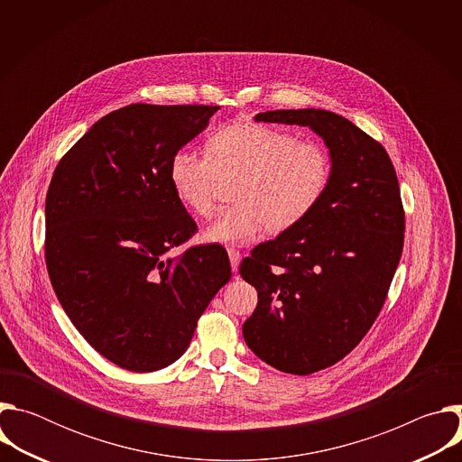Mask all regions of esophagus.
<instances>
[{"label": "esophagus", "instance_id": "1", "mask_svg": "<svg viewBox=\"0 0 462 462\" xmlns=\"http://www.w3.org/2000/svg\"><path fill=\"white\" fill-rule=\"evenodd\" d=\"M228 257H230L232 271H234V273H237V269H239V261H241V254H239V250H236V248H228Z\"/></svg>", "mask_w": 462, "mask_h": 462}]
</instances>
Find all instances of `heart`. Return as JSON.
Returning a JSON list of instances; mask_svg holds the SVG:
<instances>
[{
  "mask_svg": "<svg viewBox=\"0 0 462 462\" xmlns=\"http://www.w3.org/2000/svg\"><path fill=\"white\" fill-rule=\"evenodd\" d=\"M239 177L232 201L205 230L203 239L243 245L263 228L283 234L305 221L333 180V161L314 141H298L291 131L234 122L208 141V153L179 150L170 162L177 199L195 216L210 217L221 179Z\"/></svg>",
  "mask_w": 462,
  "mask_h": 462,
  "instance_id": "b5f03b06",
  "label": "heart"
}]
</instances>
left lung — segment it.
<instances>
[{
  "mask_svg": "<svg viewBox=\"0 0 462 462\" xmlns=\"http://www.w3.org/2000/svg\"><path fill=\"white\" fill-rule=\"evenodd\" d=\"M255 120L309 125L333 161L316 210L257 245L239 267L257 291L243 323L246 346L301 376L340 362L374 323L402 255L404 207L387 152L351 120L325 109L265 111Z\"/></svg>",
  "mask_w": 462,
  "mask_h": 462,
  "instance_id": "obj_1",
  "label": "left lung"
}]
</instances>
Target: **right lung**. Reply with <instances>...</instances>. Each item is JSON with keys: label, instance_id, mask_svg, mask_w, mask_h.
I'll use <instances>...</instances> for the list:
<instances>
[{"label": "right lung", "instance_id": "1", "mask_svg": "<svg viewBox=\"0 0 462 462\" xmlns=\"http://www.w3.org/2000/svg\"><path fill=\"white\" fill-rule=\"evenodd\" d=\"M217 109L129 104L95 122L52 173L51 285L88 344L127 371L175 362L232 276L216 243L166 255L197 232L171 188L170 162Z\"/></svg>", "mask_w": 462, "mask_h": 462}]
</instances>
